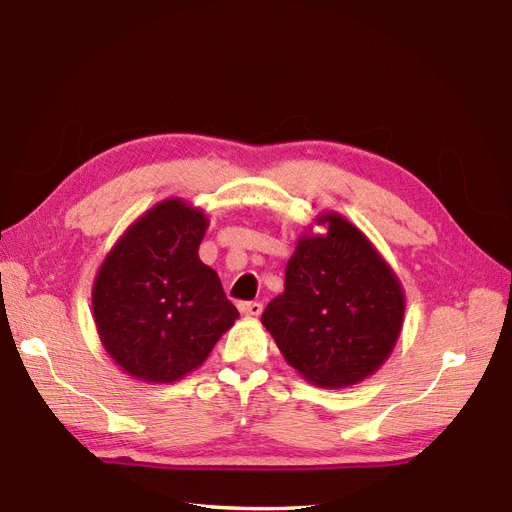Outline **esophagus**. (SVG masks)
<instances>
[{
	"label": "esophagus",
	"mask_w": 512,
	"mask_h": 512,
	"mask_svg": "<svg viewBox=\"0 0 512 512\" xmlns=\"http://www.w3.org/2000/svg\"><path fill=\"white\" fill-rule=\"evenodd\" d=\"M236 308H239V313L243 317H258L260 313H263V304L260 302H241Z\"/></svg>",
	"instance_id": "esophagus-1"
}]
</instances>
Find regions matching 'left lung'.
Instances as JSON below:
<instances>
[{
  "label": "left lung",
  "instance_id": "1",
  "mask_svg": "<svg viewBox=\"0 0 512 512\" xmlns=\"http://www.w3.org/2000/svg\"><path fill=\"white\" fill-rule=\"evenodd\" d=\"M404 313V286L378 247L341 213L323 210L299 234L263 326L304 380L345 389L389 360Z\"/></svg>",
  "mask_w": 512,
  "mask_h": 512
}]
</instances>
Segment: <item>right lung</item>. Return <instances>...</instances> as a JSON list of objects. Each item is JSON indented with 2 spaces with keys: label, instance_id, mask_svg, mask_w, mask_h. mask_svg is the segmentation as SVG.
Returning <instances> with one entry per match:
<instances>
[{
  "label": "right lung",
  "instance_id": "1",
  "mask_svg": "<svg viewBox=\"0 0 512 512\" xmlns=\"http://www.w3.org/2000/svg\"><path fill=\"white\" fill-rule=\"evenodd\" d=\"M208 223L186 199H162L130 223L97 269L91 304L99 341L132 380H182L239 319L217 271L197 254Z\"/></svg>",
  "mask_w": 512,
  "mask_h": 512
}]
</instances>
